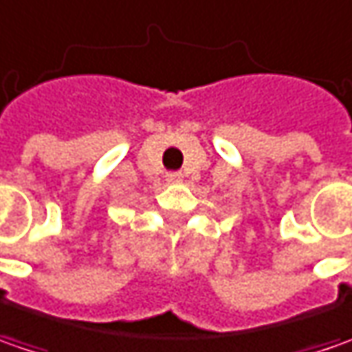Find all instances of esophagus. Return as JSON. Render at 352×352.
<instances>
[{"instance_id": "1", "label": "esophagus", "mask_w": 352, "mask_h": 352, "mask_svg": "<svg viewBox=\"0 0 352 352\" xmlns=\"http://www.w3.org/2000/svg\"><path fill=\"white\" fill-rule=\"evenodd\" d=\"M165 181L171 183V185H175V183H181V181H183V175H181V173H167V175H165Z\"/></svg>"}]
</instances>
